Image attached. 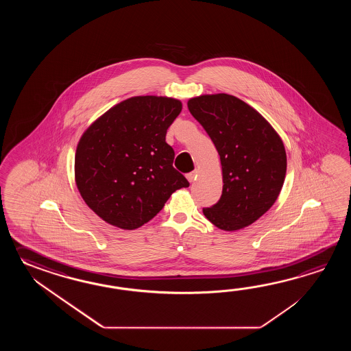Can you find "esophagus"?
<instances>
[{
    "label": "esophagus",
    "instance_id": "34e87169",
    "mask_svg": "<svg viewBox=\"0 0 351 351\" xmlns=\"http://www.w3.org/2000/svg\"><path fill=\"white\" fill-rule=\"evenodd\" d=\"M195 178H197V171H193V172L188 173V174H186V179H188L191 183L194 182Z\"/></svg>",
    "mask_w": 351,
    "mask_h": 351
}]
</instances>
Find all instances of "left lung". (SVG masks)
I'll list each match as a JSON object with an SVG mask.
<instances>
[{
    "instance_id": "obj_1",
    "label": "left lung",
    "mask_w": 351,
    "mask_h": 351,
    "mask_svg": "<svg viewBox=\"0 0 351 351\" xmlns=\"http://www.w3.org/2000/svg\"><path fill=\"white\" fill-rule=\"evenodd\" d=\"M188 109L207 132L222 165V195L203 208L204 216L224 231L254 223L284 186L287 162L281 138L260 112L228 94L193 97Z\"/></svg>"
}]
</instances>
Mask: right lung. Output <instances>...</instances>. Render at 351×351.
<instances>
[{
    "label": "right lung",
    "mask_w": 351,
    "mask_h": 351,
    "mask_svg": "<svg viewBox=\"0 0 351 351\" xmlns=\"http://www.w3.org/2000/svg\"><path fill=\"white\" fill-rule=\"evenodd\" d=\"M182 112L177 99L134 97L112 106L82 134L75 180L82 199L105 222L135 230L189 186L173 167L167 129Z\"/></svg>",
    "instance_id": "add662e5"
}]
</instances>
